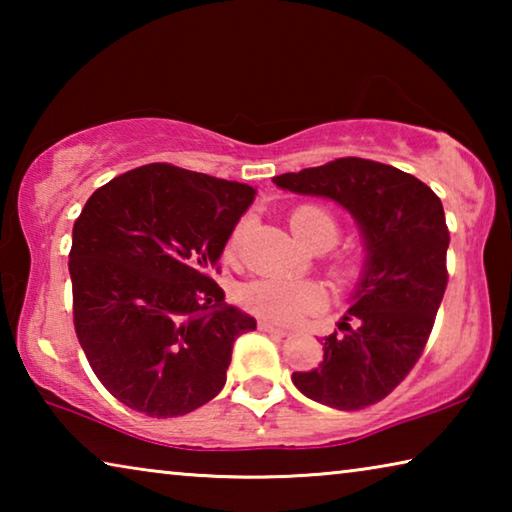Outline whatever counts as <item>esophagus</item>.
Returning a JSON list of instances; mask_svg holds the SVG:
<instances>
[{
	"mask_svg": "<svg viewBox=\"0 0 512 512\" xmlns=\"http://www.w3.org/2000/svg\"><path fill=\"white\" fill-rule=\"evenodd\" d=\"M259 329H264V332H268V334H277V336H287L289 334V329L277 327V325L271 323V320H259Z\"/></svg>",
	"mask_w": 512,
	"mask_h": 512,
	"instance_id": "34e87169",
	"label": "esophagus"
}]
</instances>
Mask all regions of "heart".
I'll return each mask as SVG.
<instances>
[{
	"label": "heart",
	"mask_w": 512,
	"mask_h": 512,
	"mask_svg": "<svg viewBox=\"0 0 512 512\" xmlns=\"http://www.w3.org/2000/svg\"><path fill=\"white\" fill-rule=\"evenodd\" d=\"M291 230L302 244L323 250L336 244L339 239V221L334 214L320 205H300L291 212ZM246 232V223L241 221L232 230L228 241V253H237L241 237ZM363 262L359 255L343 253L334 259L332 273L341 282H352L361 275ZM239 302L257 316L271 318L275 323H293L300 316L311 314L325 307L327 291L316 280H284V277H259L246 282L239 289Z\"/></svg>",
	"instance_id": "b5f03b06"
}]
</instances>
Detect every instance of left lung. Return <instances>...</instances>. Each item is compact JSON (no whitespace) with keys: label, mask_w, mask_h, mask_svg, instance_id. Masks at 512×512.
<instances>
[{"label":"left lung","mask_w":512,"mask_h":512,"mask_svg":"<svg viewBox=\"0 0 512 512\" xmlns=\"http://www.w3.org/2000/svg\"><path fill=\"white\" fill-rule=\"evenodd\" d=\"M273 183L345 207L359 223L366 262L323 361L293 372L309 400L366 409L393 391L422 357L447 289L449 230L440 198L411 173L363 158L282 173Z\"/></svg>","instance_id":"obj_1"}]
</instances>
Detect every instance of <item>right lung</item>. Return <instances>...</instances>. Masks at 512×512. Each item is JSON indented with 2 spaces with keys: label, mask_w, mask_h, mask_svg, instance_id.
Wrapping results in <instances>:
<instances>
[{
  "label": "right lung",
  "mask_w": 512,
  "mask_h": 512,
  "mask_svg": "<svg viewBox=\"0 0 512 512\" xmlns=\"http://www.w3.org/2000/svg\"><path fill=\"white\" fill-rule=\"evenodd\" d=\"M255 189L155 162L99 187L74 223V327L121 404L176 418L221 393L253 316L212 280Z\"/></svg>",
  "instance_id": "1"
}]
</instances>
